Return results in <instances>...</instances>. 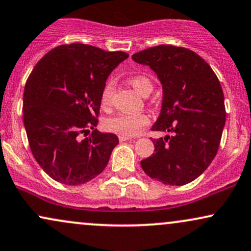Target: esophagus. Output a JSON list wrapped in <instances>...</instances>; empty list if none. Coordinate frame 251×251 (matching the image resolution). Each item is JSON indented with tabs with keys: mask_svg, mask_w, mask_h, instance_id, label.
Listing matches in <instances>:
<instances>
[{
	"mask_svg": "<svg viewBox=\"0 0 251 251\" xmlns=\"http://www.w3.org/2000/svg\"><path fill=\"white\" fill-rule=\"evenodd\" d=\"M131 137H126V135H119V140L124 143V141H127V140H131Z\"/></svg>",
	"mask_w": 251,
	"mask_h": 251,
	"instance_id": "1",
	"label": "esophagus"
}]
</instances>
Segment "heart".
I'll return each instance as SVG.
<instances>
[{
  "mask_svg": "<svg viewBox=\"0 0 251 251\" xmlns=\"http://www.w3.org/2000/svg\"><path fill=\"white\" fill-rule=\"evenodd\" d=\"M128 83L139 95L146 97L153 91V81L149 76L145 75H134L128 78ZM114 86L112 81H107L101 91V104L104 107H108L111 105L113 97ZM150 123L149 116L145 113L128 114L120 113L117 116L111 117L105 123V127L113 133L132 137L141 131L144 126Z\"/></svg>",
  "mask_w": 251,
  "mask_h": 251,
  "instance_id": "1",
  "label": "heart"
}]
</instances>
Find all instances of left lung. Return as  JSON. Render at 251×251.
Wrapping results in <instances>:
<instances>
[{
  "label": "left lung",
  "mask_w": 251,
  "mask_h": 251,
  "mask_svg": "<svg viewBox=\"0 0 251 251\" xmlns=\"http://www.w3.org/2000/svg\"><path fill=\"white\" fill-rule=\"evenodd\" d=\"M132 59L150 66L162 85L152 131L171 133L153 139L155 153L141 160V168L165 185H187L207 170L219 150L226 124L221 84L206 60L186 48L158 45Z\"/></svg>",
  "instance_id": "1"
}]
</instances>
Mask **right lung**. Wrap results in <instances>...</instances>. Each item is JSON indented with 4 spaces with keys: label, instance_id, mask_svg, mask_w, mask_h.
<instances>
[{
    "label": "right lung",
    "instance_id": "right-lung-1",
    "mask_svg": "<svg viewBox=\"0 0 251 251\" xmlns=\"http://www.w3.org/2000/svg\"><path fill=\"white\" fill-rule=\"evenodd\" d=\"M127 57L72 43L55 48L36 64L24 87L23 123L32 155L53 180L77 186L105 170L119 140L96 128L101 91Z\"/></svg>",
    "mask_w": 251,
    "mask_h": 251
}]
</instances>
